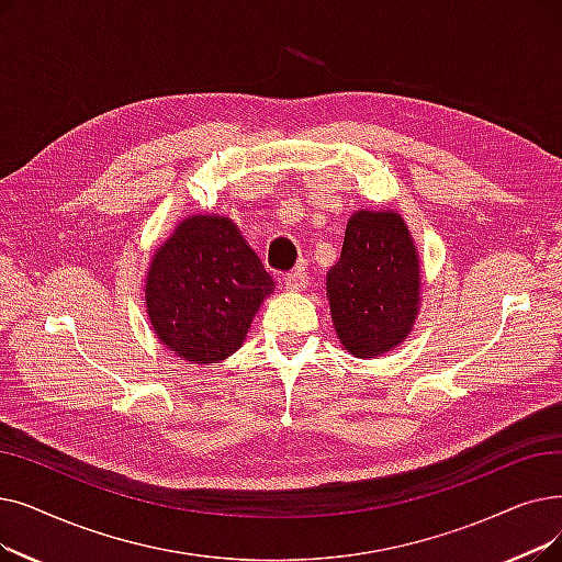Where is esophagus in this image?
<instances>
[{
    "mask_svg": "<svg viewBox=\"0 0 562 562\" xmlns=\"http://www.w3.org/2000/svg\"><path fill=\"white\" fill-rule=\"evenodd\" d=\"M284 286H286V291H303L307 286V273L303 271V268H296V271L286 273Z\"/></svg>",
    "mask_w": 562,
    "mask_h": 562,
    "instance_id": "obj_1",
    "label": "esophagus"
}]
</instances>
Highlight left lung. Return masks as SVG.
Masks as SVG:
<instances>
[{"instance_id": "obj_1", "label": "left lung", "mask_w": 562, "mask_h": 562, "mask_svg": "<svg viewBox=\"0 0 562 562\" xmlns=\"http://www.w3.org/2000/svg\"><path fill=\"white\" fill-rule=\"evenodd\" d=\"M326 291L339 345L356 358H376L400 347L420 303V261L402 215H351L339 261Z\"/></svg>"}]
</instances>
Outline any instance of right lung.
Wrapping results in <instances>:
<instances>
[{"mask_svg": "<svg viewBox=\"0 0 562 562\" xmlns=\"http://www.w3.org/2000/svg\"><path fill=\"white\" fill-rule=\"evenodd\" d=\"M276 282L223 215H190L156 250L146 314L162 345L198 364L221 362L246 339Z\"/></svg>", "mask_w": 562, "mask_h": 562, "instance_id": "right-lung-1", "label": "right lung"}]
</instances>
